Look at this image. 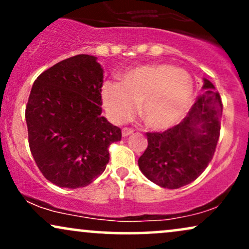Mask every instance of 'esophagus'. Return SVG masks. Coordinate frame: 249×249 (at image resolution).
<instances>
[{
  "instance_id": "obj_1",
  "label": "esophagus",
  "mask_w": 249,
  "mask_h": 249,
  "mask_svg": "<svg viewBox=\"0 0 249 249\" xmlns=\"http://www.w3.org/2000/svg\"><path fill=\"white\" fill-rule=\"evenodd\" d=\"M132 133H133V130H132V128L124 127V128H123V130H122V136L124 137V138H125V137L131 136V134H132Z\"/></svg>"
}]
</instances>
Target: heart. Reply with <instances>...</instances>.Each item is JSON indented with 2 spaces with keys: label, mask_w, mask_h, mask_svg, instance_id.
Segmentation results:
<instances>
[{
  "label": "heart",
  "mask_w": 249,
  "mask_h": 249,
  "mask_svg": "<svg viewBox=\"0 0 249 249\" xmlns=\"http://www.w3.org/2000/svg\"><path fill=\"white\" fill-rule=\"evenodd\" d=\"M193 93V78L185 70L172 64L142 65L124 73L122 83L105 82L102 103L116 124L132 118L141 104V115L147 126L166 130L185 115Z\"/></svg>",
  "instance_id": "obj_1"
}]
</instances>
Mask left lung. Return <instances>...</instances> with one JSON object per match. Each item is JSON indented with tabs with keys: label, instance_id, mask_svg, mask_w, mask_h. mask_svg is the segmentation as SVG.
<instances>
[{
	"label": "left lung",
	"instance_id": "8db88e82",
	"mask_svg": "<svg viewBox=\"0 0 249 249\" xmlns=\"http://www.w3.org/2000/svg\"><path fill=\"white\" fill-rule=\"evenodd\" d=\"M204 93L180 124L165 132L146 133L147 148L138 166L148 180L179 188L196 180L212 160L220 134L222 104L215 87L204 78Z\"/></svg>",
	"mask_w": 249,
	"mask_h": 249
}]
</instances>
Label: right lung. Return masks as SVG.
Listing matches in <instances>:
<instances>
[{
    "instance_id": "1",
    "label": "right lung",
    "mask_w": 249,
    "mask_h": 249,
    "mask_svg": "<svg viewBox=\"0 0 249 249\" xmlns=\"http://www.w3.org/2000/svg\"><path fill=\"white\" fill-rule=\"evenodd\" d=\"M102 65L77 55L37 77L25 121L31 154L49 181L59 187L88 186L104 172L108 146L121 128L102 117Z\"/></svg>"
}]
</instances>
